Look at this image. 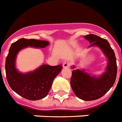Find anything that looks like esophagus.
Segmentation results:
<instances>
[{"label": "esophagus", "instance_id": "obj_1", "mask_svg": "<svg viewBox=\"0 0 122 122\" xmlns=\"http://www.w3.org/2000/svg\"><path fill=\"white\" fill-rule=\"evenodd\" d=\"M70 67H71V63L68 61H65L63 63V67L64 68H69Z\"/></svg>", "mask_w": 122, "mask_h": 122}]
</instances>
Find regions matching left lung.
<instances>
[{"instance_id": "1", "label": "left lung", "mask_w": 122, "mask_h": 122, "mask_svg": "<svg viewBox=\"0 0 122 122\" xmlns=\"http://www.w3.org/2000/svg\"><path fill=\"white\" fill-rule=\"evenodd\" d=\"M84 37L91 43L89 46H99L108 58L107 71L99 78L90 76L80 70L72 72L71 85L75 94L84 101H92L104 96L115 83L117 74V60L113 50L106 39L93 34Z\"/></svg>"}]
</instances>
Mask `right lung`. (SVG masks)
I'll return each mask as SVG.
<instances>
[{
	"label": "right lung",
	"instance_id": "right-lung-1",
	"mask_svg": "<svg viewBox=\"0 0 122 122\" xmlns=\"http://www.w3.org/2000/svg\"><path fill=\"white\" fill-rule=\"evenodd\" d=\"M47 45L46 41L21 38L11 45L6 57L5 67L9 85L17 94L28 100L35 101L46 97L54 79L62 71V66L43 65L33 72L23 74L15 69V56L19 50L29 46L45 48Z\"/></svg>",
	"mask_w": 122,
	"mask_h": 122
}]
</instances>
